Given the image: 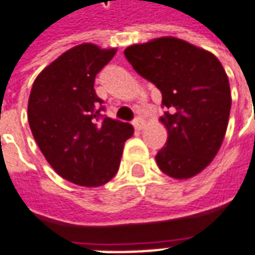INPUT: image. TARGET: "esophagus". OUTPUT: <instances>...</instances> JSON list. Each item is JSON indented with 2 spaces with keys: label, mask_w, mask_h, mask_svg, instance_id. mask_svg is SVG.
Returning a JSON list of instances; mask_svg holds the SVG:
<instances>
[{
  "label": "esophagus",
  "mask_w": 255,
  "mask_h": 255,
  "mask_svg": "<svg viewBox=\"0 0 255 255\" xmlns=\"http://www.w3.org/2000/svg\"><path fill=\"white\" fill-rule=\"evenodd\" d=\"M132 124H134V127H135L136 129H142V128L145 127V121L141 119V117H136Z\"/></svg>",
  "instance_id": "1"
}]
</instances>
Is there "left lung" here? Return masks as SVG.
Here are the masks:
<instances>
[{"label": "left lung", "instance_id": "1", "mask_svg": "<svg viewBox=\"0 0 255 255\" xmlns=\"http://www.w3.org/2000/svg\"><path fill=\"white\" fill-rule=\"evenodd\" d=\"M136 73L162 94L161 117L166 144L155 156L159 169L188 179L206 168L219 152L227 129L232 96L219 59L178 38L132 45L124 50Z\"/></svg>", "mask_w": 255, "mask_h": 255}]
</instances>
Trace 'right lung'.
Instances as JSON below:
<instances>
[{"instance_id": "obj_1", "label": "right lung", "mask_w": 255, "mask_h": 255, "mask_svg": "<svg viewBox=\"0 0 255 255\" xmlns=\"http://www.w3.org/2000/svg\"><path fill=\"white\" fill-rule=\"evenodd\" d=\"M117 49L83 43L69 49L35 79L28 101L32 135L55 171L80 186H101L119 171L132 126L103 114L94 79Z\"/></svg>"}]
</instances>
